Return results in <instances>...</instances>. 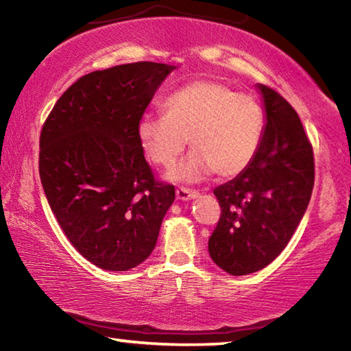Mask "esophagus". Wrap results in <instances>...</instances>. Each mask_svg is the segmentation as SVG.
<instances>
[{
    "mask_svg": "<svg viewBox=\"0 0 351 351\" xmlns=\"http://www.w3.org/2000/svg\"><path fill=\"white\" fill-rule=\"evenodd\" d=\"M198 192H195V190H189V189H178L176 190V199L180 201H190V199H195L198 198Z\"/></svg>",
    "mask_w": 351,
    "mask_h": 351,
    "instance_id": "obj_1",
    "label": "esophagus"
}]
</instances>
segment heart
I'll return each instance as SVG.
<instances>
[{
    "label": "heart",
    "instance_id": "b5f03b06",
    "mask_svg": "<svg viewBox=\"0 0 351 351\" xmlns=\"http://www.w3.org/2000/svg\"><path fill=\"white\" fill-rule=\"evenodd\" d=\"M265 128V110L254 96L199 80L170 94L164 114L142 116L136 133L145 156L165 170L173 167L189 141L195 152L169 178L192 184L213 171L223 178L243 173L260 152Z\"/></svg>",
    "mask_w": 351,
    "mask_h": 351
}]
</instances>
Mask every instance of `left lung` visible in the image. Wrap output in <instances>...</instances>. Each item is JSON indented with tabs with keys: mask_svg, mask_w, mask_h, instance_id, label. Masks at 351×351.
I'll return each instance as SVG.
<instances>
[{
	"mask_svg": "<svg viewBox=\"0 0 351 351\" xmlns=\"http://www.w3.org/2000/svg\"><path fill=\"white\" fill-rule=\"evenodd\" d=\"M266 116L254 162L213 193L221 217L209 239L213 263L232 276L263 269L304 218L314 186L313 148L295 110L258 83Z\"/></svg>",
	"mask_w": 351,
	"mask_h": 351,
	"instance_id": "1",
	"label": "left lung"
}]
</instances>
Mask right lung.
Listing matches in <instances>:
<instances>
[{
	"instance_id": "add662e5",
	"label": "right lung",
	"mask_w": 351,
	"mask_h": 351,
	"mask_svg": "<svg viewBox=\"0 0 351 351\" xmlns=\"http://www.w3.org/2000/svg\"><path fill=\"white\" fill-rule=\"evenodd\" d=\"M173 69L138 62L83 75L41 130L38 169L47 203L73 246L105 271L147 260L175 201V187L154 180L136 133Z\"/></svg>"
}]
</instances>
